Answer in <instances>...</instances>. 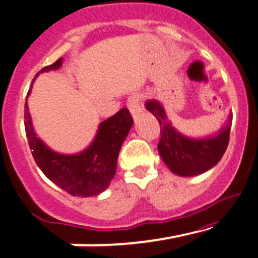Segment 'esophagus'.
Returning <instances> with one entry per match:
<instances>
[{
	"mask_svg": "<svg viewBox=\"0 0 258 258\" xmlns=\"http://www.w3.org/2000/svg\"><path fill=\"white\" fill-rule=\"evenodd\" d=\"M127 107H128L132 117L134 118L139 117V114L141 113L143 108H141V103H140V99H139V95H137V94H134L132 96H130L128 102H127Z\"/></svg>",
	"mask_w": 258,
	"mask_h": 258,
	"instance_id": "1",
	"label": "esophagus"
}]
</instances>
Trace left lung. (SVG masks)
I'll return each mask as SVG.
<instances>
[{
	"mask_svg": "<svg viewBox=\"0 0 258 258\" xmlns=\"http://www.w3.org/2000/svg\"><path fill=\"white\" fill-rule=\"evenodd\" d=\"M145 107L160 123V141L158 151L170 172L179 177H194L215 167L229 143L232 115L224 127L208 137L195 139L180 134L168 119L164 107L159 100H146Z\"/></svg>",
	"mask_w": 258,
	"mask_h": 258,
	"instance_id": "1",
	"label": "left lung"
}]
</instances>
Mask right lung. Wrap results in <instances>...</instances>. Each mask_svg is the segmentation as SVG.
<instances>
[{"mask_svg":"<svg viewBox=\"0 0 258 258\" xmlns=\"http://www.w3.org/2000/svg\"><path fill=\"white\" fill-rule=\"evenodd\" d=\"M63 58L37 74L58 70ZM29 90L28 95L30 94ZM134 124L130 110L122 108L98 126L94 140L85 150L76 154H61L52 150L33 127L28 102H25V132L35 163L45 177L67 194L78 197H91L108 188L117 169V159L124 139Z\"/></svg>","mask_w":258,"mask_h":258,"instance_id":"right-lung-1","label":"right lung"}]
</instances>
